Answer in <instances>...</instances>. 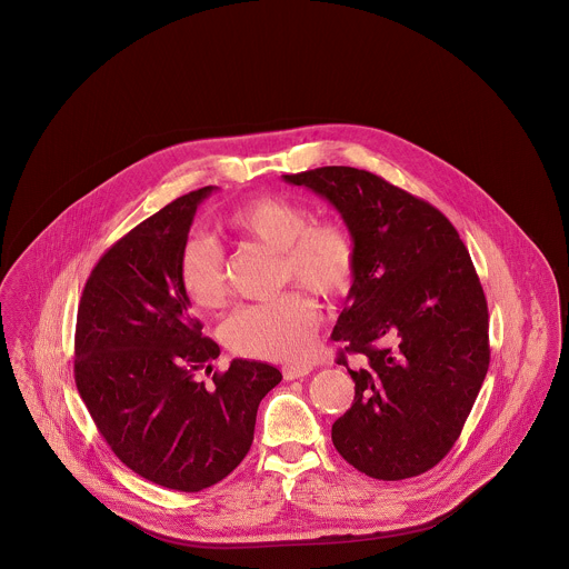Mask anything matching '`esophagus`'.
<instances>
[{"mask_svg":"<svg viewBox=\"0 0 569 569\" xmlns=\"http://www.w3.org/2000/svg\"><path fill=\"white\" fill-rule=\"evenodd\" d=\"M309 373H311V365H288V367H283V378L288 381L305 378Z\"/></svg>","mask_w":569,"mask_h":569,"instance_id":"obj_1","label":"esophagus"}]
</instances>
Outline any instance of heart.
<instances>
[{
    "label": "heart",
    "mask_w": 569,
    "mask_h": 569,
    "mask_svg": "<svg viewBox=\"0 0 569 569\" xmlns=\"http://www.w3.org/2000/svg\"><path fill=\"white\" fill-rule=\"evenodd\" d=\"M311 211L288 196H253L226 216V228L262 243L279 256V283H292L325 298L343 297L356 272V244L350 230L335 219L311 221ZM179 283L193 305L217 309L228 298L223 249L209 237H191L179 253ZM316 300L290 290L267 302L234 311L221 328L232 352L298 362L307 358L318 330Z\"/></svg>",
    "instance_id": "1"
}]
</instances>
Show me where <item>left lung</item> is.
<instances>
[{
  "label": "left lung",
  "mask_w": 569,
  "mask_h": 569,
  "mask_svg": "<svg viewBox=\"0 0 569 569\" xmlns=\"http://www.w3.org/2000/svg\"><path fill=\"white\" fill-rule=\"evenodd\" d=\"M328 200L356 244L348 305L332 330L353 403L337 452L376 480L429 471L459 439L487 378L488 307L467 247L429 202L350 166L283 174Z\"/></svg>",
  "instance_id": "8db88e82"
}]
</instances>
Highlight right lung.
I'll return each instance as SVG.
<instances>
[{
    "label": "right lung",
    "mask_w": 569,
    "mask_h": 569,
    "mask_svg": "<svg viewBox=\"0 0 569 569\" xmlns=\"http://www.w3.org/2000/svg\"><path fill=\"white\" fill-rule=\"evenodd\" d=\"M190 191L110 247L82 290L74 379L110 450L160 487L198 492L239 467L260 401L281 373L234 358L207 386L219 346L202 337L179 283V253L198 204Z\"/></svg>",
    "instance_id": "right-lung-1"
}]
</instances>
